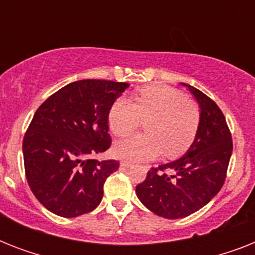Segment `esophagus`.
<instances>
[{"mask_svg": "<svg viewBox=\"0 0 255 255\" xmlns=\"http://www.w3.org/2000/svg\"><path fill=\"white\" fill-rule=\"evenodd\" d=\"M120 167H123V168H131V167H132V164H131V163H128V161H122V163H120Z\"/></svg>", "mask_w": 255, "mask_h": 255, "instance_id": "obj_1", "label": "esophagus"}]
</instances>
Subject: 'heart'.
I'll use <instances>...</instances> for the list:
<instances>
[{"mask_svg":"<svg viewBox=\"0 0 255 255\" xmlns=\"http://www.w3.org/2000/svg\"><path fill=\"white\" fill-rule=\"evenodd\" d=\"M141 120H147V135L128 136L114 145V153L120 159L149 161L163 151L167 157L184 153L197 135L200 110L176 88L152 85L136 94L135 103L119 98L108 111L110 129L118 136L132 132Z\"/></svg>","mask_w":255,"mask_h":255,"instance_id":"b5f03b06","label":"heart"}]
</instances>
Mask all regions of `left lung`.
Listing matches in <instances>:
<instances>
[{
    "mask_svg": "<svg viewBox=\"0 0 255 255\" xmlns=\"http://www.w3.org/2000/svg\"><path fill=\"white\" fill-rule=\"evenodd\" d=\"M181 85L200 106L197 135L185 155L151 168L145 180L136 186L141 204L169 220L197 212L220 192L233 151L232 135L217 104L193 86Z\"/></svg>",
    "mask_w": 255,
    "mask_h": 255,
    "instance_id": "obj_1",
    "label": "left lung"
}]
</instances>
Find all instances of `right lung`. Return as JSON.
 <instances>
[{
  "instance_id": "right-lung-1",
  "label": "right lung",
  "mask_w": 255,
  "mask_h": 255,
  "mask_svg": "<svg viewBox=\"0 0 255 255\" xmlns=\"http://www.w3.org/2000/svg\"><path fill=\"white\" fill-rule=\"evenodd\" d=\"M128 87L123 82H73L34 114L22 144L26 178L51 213L73 218L100 204L104 181L119 163L94 156L111 145L108 111Z\"/></svg>"
}]
</instances>
